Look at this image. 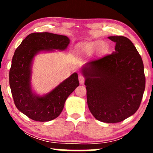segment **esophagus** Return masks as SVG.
Here are the masks:
<instances>
[{
	"instance_id": "obj_1",
	"label": "esophagus",
	"mask_w": 153,
	"mask_h": 153,
	"mask_svg": "<svg viewBox=\"0 0 153 153\" xmlns=\"http://www.w3.org/2000/svg\"><path fill=\"white\" fill-rule=\"evenodd\" d=\"M79 83H80V84L82 85L85 82V78L83 76H79Z\"/></svg>"
}]
</instances>
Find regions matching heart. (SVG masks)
<instances>
[{"label":"heart","instance_id":"1","mask_svg":"<svg viewBox=\"0 0 153 153\" xmlns=\"http://www.w3.org/2000/svg\"><path fill=\"white\" fill-rule=\"evenodd\" d=\"M106 48V43L102 40H95L83 43L81 47V52L83 55H91L95 52L103 51Z\"/></svg>","mask_w":153,"mask_h":153}]
</instances>
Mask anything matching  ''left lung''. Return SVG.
Here are the masks:
<instances>
[{
	"label": "left lung",
	"instance_id": "obj_1",
	"mask_svg": "<svg viewBox=\"0 0 153 153\" xmlns=\"http://www.w3.org/2000/svg\"><path fill=\"white\" fill-rule=\"evenodd\" d=\"M115 51L85 63L81 68L86 85L87 103L97 120L116 123L135 114L145 91L142 58L126 37H108Z\"/></svg>",
	"mask_w": 153,
	"mask_h": 153
}]
</instances>
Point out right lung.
I'll return each mask as SVG.
<instances>
[{
	"mask_svg": "<svg viewBox=\"0 0 153 153\" xmlns=\"http://www.w3.org/2000/svg\"><path fill=\"white\" fill-rule=\"evenodd\" d=\"M70 39L51 33L28 35L15 50L10 70V86L15 106L21 112L35 121L47 122L57 118L69 95L79 85L78 74L73 73L49 93L35 94L31 88L33 60L41 51H63Z\"/></svg>",
	"mask_w": 153,
	"mask_h": 153,
	"instance_id": "1",
	"label": "right lung"
}]
</instances>
